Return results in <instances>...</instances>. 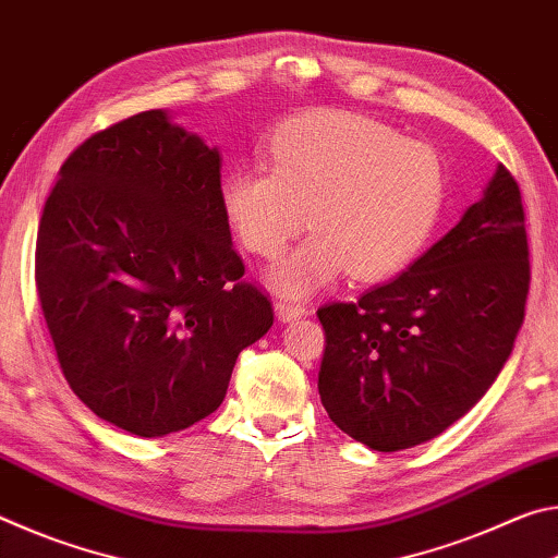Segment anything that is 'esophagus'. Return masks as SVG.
<instances>
[{
	"label": "esophagus",
	"mask_w": 558,
	"mask_h": 558,
	"mask_svg": "<svg viewBox=\"0 0 558 558\" xmlns=\"http://www.w3.org/2000/svg\"><path fill=\"white\" fill-rule=\"evenodd\" d=\"M305 313L307 310L302 302H295V300H278L276 302V315H278V319H282V323H290V319H298Z\"/></svg>",
	"instance_id": "1"
}]
</instances>
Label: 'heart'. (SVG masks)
<instances>
[{"label": "heart", "mask_w": 558, "mask_h": 558, "mask_svg": "<svg viewBox=\"0 0 558 558\" xmlns=\"http://www.w3.org/2000/svg\"><path fill=\"white\" fill-rule=\"evenodd\" d=\"M268 167H235L221 182V211L245 251L272 258L305 229L315 233L272 268L292 295L342 272L391 278L421 256L446 199L436 147L359 112H310L268 140Z\"/></svg>", "instance_id": "1"}]
</instances>
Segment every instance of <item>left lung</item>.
I'll use <instances>...</instances> for the list:
<instances>
[{
    "mask_svg": "<svg viewBox=\"0 0 558 558\" xmlns=\"http://www.w3.org/2000/svg\"><path fill=\"white\" fill-rule=\"evenodd\" d=\"M529 245L505 165L460 223L413 266L356 302L317 310L319 399L372 450L421 446L483 399L524 323Z\"/></svg>",
    "mask_w": 558,
    "mask_h": 558,
    "instance_id": "obj_1",
    "label": "left lung"
}]
</instances>
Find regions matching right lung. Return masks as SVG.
I'll return each instance as SVG.
<instances>
[{
	"label": "right lung",
	"instance_id": "1",
	"mask_svg": "<svg viewBox=\"0 0 558 558\" xmlns=\"http://www.w3.org/2000/svg\"><path fill=\"white\" fill-rule=\"evenodd\" d=\"M219 192V153L147 110L75 147L44 204L36 290L56 356L73 393L132 436L214 413L272 325Z\"/></svg>",
	"mask_w": 558,
	"mask_h": 558
}]
</instances>
